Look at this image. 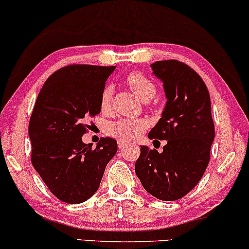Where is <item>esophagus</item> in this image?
<instances>
[{"mask_svg": "<svg viewBox=\"0 0 249 249\" xmlns=\"http://www.w3.org/2000/svg\"><path fill=\"white\" fill-rule=\"evenodd\" d=\"M127 146H128V144L125 142H121V141L118 142V147L120 149H124Z\"/></svg>", "mask_w": 249, "mask_h": 249, "instance_id": "34e87169", "label": "esophagus"}]
</instances>
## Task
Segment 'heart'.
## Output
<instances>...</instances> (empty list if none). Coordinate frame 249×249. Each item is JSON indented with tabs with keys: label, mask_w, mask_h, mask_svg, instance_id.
<instances>
[{
	"label": "heart",
	"mask_w": 249,
	"mask_h": 249,
	"mask_svg": "<svg viewBox=\"0 0 249 249\" xmlns=\"http://www.w3.org/2000/svg\"><path fill=\"white\" fill-rule=\"evenodd\" d=\"M125 83L142 101H151L155 96V84L144 73L132 71L125 77ZM112 94H113V87L111 85L105 86L101 95L100 105L102 111H107L110 108ZM146 128H147V122L144 119H120L108 124L107 132L108 136L121 142H131L141 137Z\"/></svg>",
	"instance_id": "1"
}]
</instances>
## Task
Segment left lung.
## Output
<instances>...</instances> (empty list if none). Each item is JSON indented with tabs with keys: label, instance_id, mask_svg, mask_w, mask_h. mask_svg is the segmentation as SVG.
Listing matches in <instances>:
<instances>
[{
	"label": "left lung",
	"instance_id": "left-lung-1",
	"mask_svg": "<svg viewBox=\"0 0 249 249\" xmlns=\"http://www.w3.org/2000/svg\"><path fill=\"white\" fill-rule=\"evenodd\" d=\"M151 67L163 81L168 101L148 138L166 141V145L162 153L142 146L135 171L151 195L177 200L199 182L209 165L215 134L210 93L202 77L188 64L163 60Z\"/></svg>",
	"mask_w": 249,
	"mask_h": 249
}]
</instances>
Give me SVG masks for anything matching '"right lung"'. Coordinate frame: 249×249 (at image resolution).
Segmentation results:
<instances>
[{
	"label": "right lung",
	"mask_w": 249,
	"mask_h": 249,
	"mask_svg": "<svg viewBox=\"0 0 249 249\" xmlns=\"http://www.w3.org/2000/svg\"><path fill=\"white\" fill-rule=\"evenodd\" d=\"M115 67L69 64L44 84L29 120L32 163L52 194L68 204L87 200L118 151L115 139L84 144L87 121L101 112V95Z\"/></svg>",
	"instance_id": "obj_1"
}]
</instances>
